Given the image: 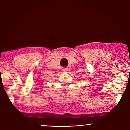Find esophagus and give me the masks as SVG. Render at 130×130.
Here are the masks:
<instances>
[{"label":"esophagus","instance_id":"1","mask_svg":"<svg viewBox=\"0 0 130 130\" xmlns=\"http://www.w3.org/2000/svg\"><path fill=\"white\" fill-rule=\"evenodd\" d=\"M62 71L64 72H67V71H68V69H67V68H64V69H63Z\"/></svg>","mask_w":130,"mask_h":130}]
</instances>
